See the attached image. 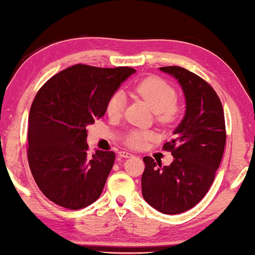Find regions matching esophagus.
<instances>
[{"instance_id":"34e87169","label":"esophagus","mask_w":255,"mask_h":255,"mask_svg":"<svg viewBox=\"0 0 255 255\" xmlns=\"http://www.w3.org/2000/svg\"><path fill=\"white\" fill-rule=\"evenodd\" d=\"M119 156L124 158H128V157H131L132 154L127 152V150H122V152H119Z\"/></svg>"}]
</instances>
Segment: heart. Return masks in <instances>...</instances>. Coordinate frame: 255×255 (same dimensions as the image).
<instances>
[{
    "mask_svg": "<svg viewBox=\"0 0 255 255\" xmlns=\"http://www.w3.org/2000/svg\"><path fill=\"white\" fill-rule=\"evenodd\" d=\"M132 92L144 100L155 112L159 124L169 125L179 116V106L176 105V93L172 86L158 77H148L138 83ZM126 106V98L122 93H116L108 103L107 111L111 118L122 117ZM154 135L145 130H132L127 135L126 143L131 147H140Z\"/></svg>",
    "mask_w": 255,
    "mask_h": 255,
    "instance_id": "b5f03b06",
    "label": "heart"
}]
</instances>
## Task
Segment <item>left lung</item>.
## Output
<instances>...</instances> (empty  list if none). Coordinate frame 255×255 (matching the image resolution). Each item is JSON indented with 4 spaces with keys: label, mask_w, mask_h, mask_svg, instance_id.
Returning a JSON list of instances; mask_svg holds the SVG:
<instances>
[{
    "label": "left lung",
    "mask_w": 255,
    "mask_h": 255,
    "mask_svg": "<svg viewBox=\"0 0 255 255\" xmlns=\"http://www.w3.org/2000/svg\"><path fill=\"white\" fill-rule=\"evenodd\" d=\"M159 71L178 81L185 111L173 131L174 139L163 146L174 157L170 165L143 158L141 193L159 213L175 215L195 207L213 184L225 148V118L217 93L201 77L179 66Z\"/></svg>",
    "instance_id": "1"
}]
</instances>
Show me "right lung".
Masks as SVG:
<instances>
[{
  "mask_svg": "<svg viewBox=\"0 0 255 255\" xmlns=\"http://www.w3.org/2000/svg\"><path fill=\"white\" fill-rule=\"evenodd\" d=\"M130 67L71 66L47 81L29 114L28 162L41 192L58 206L93 204L114 166V152L88 154L89 125L103 117Z\"/></svg>",
  "mask_w": 255,
  "mask_h": 255,
  "instance_id": "add662e5",
  "label": "right lung"
}]
</instances>
